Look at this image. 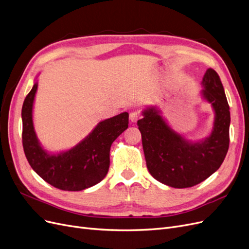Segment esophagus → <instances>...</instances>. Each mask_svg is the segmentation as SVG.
Wrapping results in <instances>:
<instances>
[{
    "label": "esophagus",
    "mask_w": 249,
    "mask_h": 249,
    "mask_svg": "<svg viewBox=\"0 0 249 249\" xmlns=\"http://www.w3.org/2000/svg\"><path fill=\"white\" fill-rule=\"evenodd\" d=\"M141 114L139 113V111H136V110H134V111H131L130 113V115H129V119H130V121L131 122H133V123H135L136 121H138V120H140L141 119Z\"/></svg>",
    "instance_id": "34e87169"
}]
</instances>
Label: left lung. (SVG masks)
Masks as SVG:
<instances>
[{
  "label": "left lung",
  "mask_w": 249,
  "mask_h": 249,
  "mask_svg": "<svg viewBox=\"0 0 249 249\" xmlns=\"http://www.w3.org/2000/svg\"><path fill=\"white\" fill-rule=\"evenodd\" d=\"M204 97L215 110L211 135L200 142H187L173 131L156 108L143 111L138 126L146 163L157 181L174 188H188L203 182L223 162L230 145V107L220 77L209 68L204 75Z\"/></svg>",
  "instance_id": "1"
}]
</instances>
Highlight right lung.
Instances as JSON below:
<instances>
[{
	"instance_id": "add662e5",
	"label": "right lung",
	"mask_w": 249,
	"mask_h": 249,
	"mask_svg": "<svg viewBox=\"0 0 249 249\" xmlns=\"http://www.w3.org/2000/svg\"><path fill=\"white\" fill-rule=\"evenodd\" d=\"M37 84L23 101L22 147L31 167L52 186L78 191L102 181L109 167L111 143L128 128V113L100 122L87 138L69 151L50 155L39 145L33 127L32 109Z\"/></svg>"
}]
</instances>
